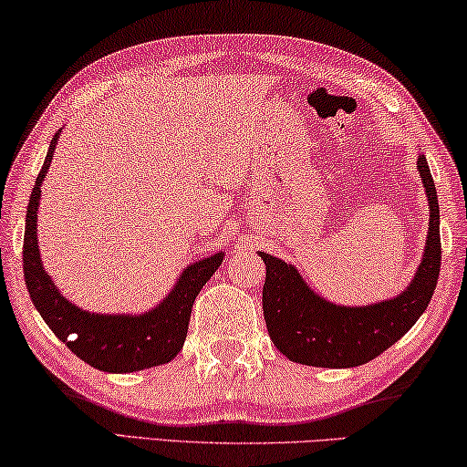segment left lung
I'll use <instances>...</instances> for the list:
<instances>
[{"label":"left lung","mask_w":467,"mask_h":467,"mask_svg":"<svg viewBox=\"0 0 467 467\" xmlns=\"http://www.w3.org/2000/svg\"><path fill=\"white\" fill-rule=\"evenodd\" d=\"M430 202L428 244L409 288L369 306H338L319 298L292 265L261 253L267 265L263 313L271 342L294 363L313 368H355L382 355L426 311L441 274V214L426 156L418 159Z\"/></svg>","instance_id":"left-lung-1"}]
</instances>
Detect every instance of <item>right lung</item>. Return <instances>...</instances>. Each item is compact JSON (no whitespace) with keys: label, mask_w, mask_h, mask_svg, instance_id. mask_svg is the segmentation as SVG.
<instances>
[{"label":"right lung","mask_w":467,"mask_h":467,"mask_svg":"<svg viewBox=\"0 0 467 467\" xmlns=\"http://www.w3.org/2000/svg\"><path fill=\"white\" fill-rule=\"evenodd\" d=\"M58 135L60 133H56L49 143L46 162L35 182L31 202L26 209L23 269L33 305L37 306L49 329L91 368L112 371V374H127V371L169 363L182 350L188 336L193 300L217 271L223 254H213L190 265L179 277L173 292L154 311L138 315V317L135 315H91L68 303L43 271L37 246L41 183L52 162Z\"/></svg>","instance_id":"add662e5"}]
</instances>
